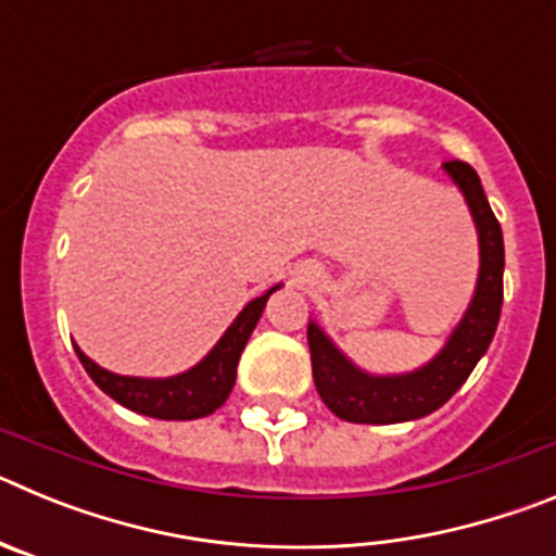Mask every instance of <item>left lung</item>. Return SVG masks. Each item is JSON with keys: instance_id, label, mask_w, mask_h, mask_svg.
Wrapping results in <instances>:
<instances>
[{"instance_id": "left-lung-1", "label": "left lung", "mask_w": 556, "mask_h": 556, "mask_svg": "<svg viewBox=\"0 0 556 556\" xmlns=\"http://www.w3.org/2000/svg\"><path fill=\"white\" fill-rule=\"evenodd\" d=\"M443 169L465 194L479 230V281L468 312L445 348L429 365L404 376H370L333 345L317 323H308L314 384L323 404L348 424H404L431 415L459 390L488 353L504 303V236L481 189L476 169L465 161H445Z\"/></svg>"}]
</instances>
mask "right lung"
<instances>
[{"label": "right lung", "instance_id": "1", "mask_svg": "<svg viewBox=\"0 0 556 556\" xmlns=\"http://www.w3.org/2000/svg\"><path fill=\"white\" fill-rule=\"evenodd\" d=\"M278 287H281V283H278ZM278 287H273L269 292H264L262 298L250 301L248 306L239 312V317L230 323V328L223 333V339H219L217 345L211 348L208 356H205L203 362H198L191 370L178 372V376H116V372L94 365L80 348H75V351L77 356H80L88 376L94 378V384L100 387L105 395H111L116 404L139 412V415L159 417V420H198V417L217 412L219 406L228 401L236 381L239 356H242L250 333H253L255 323H258L264 306H267L269 294Z\"/></svg>", "mask_w": 556, "mask_h": 556}]
</instances>
